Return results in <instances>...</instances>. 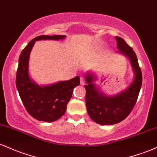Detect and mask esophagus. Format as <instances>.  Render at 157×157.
Segmentation results:
<instances>
[{"label":"esophagus","instance_id":"obj_1","mask_svg":"<svg viewBox=\"0 0 157 157\" xmlns=\"http://www.w3.org/2000/svg\"><path fill=\"white\" fill-rule=\"evenodd\" d=\"M80 83H81V84H82V85H84V84H85V79H84L83 76H81Z\"/></svg>","mask_w":157,"mask_h":157}]
</instances>
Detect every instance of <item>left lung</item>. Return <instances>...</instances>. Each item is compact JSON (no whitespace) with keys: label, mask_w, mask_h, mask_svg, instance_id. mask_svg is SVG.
<instances>
[{"label":"left lung","mask_w":157,"mask_h":157,"mask_svg":"<svg viewBox=\"0 0 157 157\" xmlns=\"http://www.w3.org/2000/svg\"><path fill=\"white\" fill-rule=\"evenodd\" d=\"M117 41L118 52L129 58L135 73V78L130 87L120 94L107 97L98 92L93 83L94 76L87 74L84 85L86 90L85 102L90 119L103 125H110L123 121L134 107L138 98L142 82V75L138 59L133 48L120 37H115Z\"/></svg>","instance_id":"left-lung-1"}]
</instances>
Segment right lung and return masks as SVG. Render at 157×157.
Here are the masks:
<instances>
[{"mask_svg":"<svg viewBox=\"0 0 157 157\" xmlns=\"http://www.w3.org/2000/svg\"><path fill=\"white\" fill-rule=\"evenodd\" d=\"M63 35L40 36L33 38L24 47L18 60L16 87L26 111L37 120L52 122L64 114L73 89L80 84L79 76L52 85L40 87L31 80L28 74L29 57L35 41L39 40H59Z\"/></svg>","mask_w":157,"mask_h":157,"instance_id":"1","label":"right lung"}]
</instances>
